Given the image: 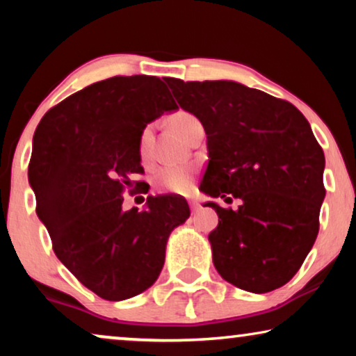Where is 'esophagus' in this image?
I'll return each mask as SVG.
<instances>
[{
	"label": "esophagus",
	"instance_id": "1",
	"mask_svg": "<svg viewBox=\"0 0 356 356\" xmlns=\"http://www.w3.org/2000/svg\"><path fill=\"white\" fill-rule=\"evenodd\" d=\"M189 207H191L193 213H196L199 209H201V206H199V202L196 201V199H189Z\"/></svg>",
	"mask_w": 356,
	"mask_h": 356
}]
</instances>
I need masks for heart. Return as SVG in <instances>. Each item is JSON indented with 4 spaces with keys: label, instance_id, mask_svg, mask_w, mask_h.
<instances>
[{
    "label": "heart",
    "instance_id": "obj_1",
    "mask_svg": "<svg viewBox=\"0 0 356 356\" xmlns=\"http://www.w3.org/2000/svg\"><path fill=\"white\" fill-rule=\"evenodd\" d=\"M196 121H197L196 116H193L191 113L178 111V113H175L172 118H170V124H172L175 133H178L181 138H184L189 128H191ZM150 136H152V131H150V126H147V128H144L143 133H140V138H139V150H140V157L143 159H147L149 155ZM193 181H194L193 168L184 167V165L165 167L160 170L157 177V186L162 189V191H168L173 194L191 193Z\"/></svg>",
    "mask_w": 356,
    "mask_h": 356
}]
</instances>
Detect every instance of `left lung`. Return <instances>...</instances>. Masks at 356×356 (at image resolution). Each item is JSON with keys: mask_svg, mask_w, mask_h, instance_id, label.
I'll use <instances>...</instances> for the list:
<instances>
[{"mask_svg": "<svg viewBox=\"0 0 356 356\" xmlns=\"http://www.w3.org/2000/svg\"><path fill=\"white\" fill-rule=\"evenodd\" d=\"M178 105L201 121L209 163L201 191L240 199L216 209L209 235L222 279L251 293L285 285L319 232L324 152L308 120L289 102L235 81L167 79Z\"/></svg>", "mask_w": 356, "mask_h": 356, "instance_id": "obj_1", "label": "left lung"}]
</instances>
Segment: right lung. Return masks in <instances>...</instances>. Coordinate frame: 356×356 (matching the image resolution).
<instances>
[{
    "mask_svg": "<svg viewBox=\"0 0 356 356\" xmlns=\"http://www.w3.org/2000/svg\"><path fill=\"white\" fill-rule=\"evenodd\" d=\"M178 105L154 76H115L48 110L29 163L37 216L53 251L82 285L108 301L143 293L159 279L170 233L188 220L181 197H147L123 211V191L140 167L139 138Z\"/></svg>",
    "mask_w": 356,
    "mask_h": 356,
    "instance_id": "1",
    "label": "right lung"
}]
</instances>
